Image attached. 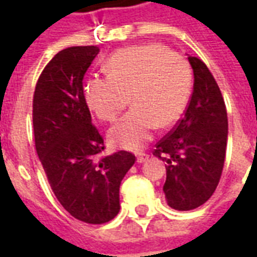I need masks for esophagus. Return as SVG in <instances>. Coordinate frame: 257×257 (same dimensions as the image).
<instances>
[{
    "label": "esophagus",
    "mask_w": 257,
    "mask_h": 257,
    "mask_svg": "<svg viewBox=\"0 0 257 257\" xmlns=\"http://www.w3.org/2000/svg\"><path fill=\"white\" fill-rule=\"evenodd\" d=\"M148 155H147V153H139V155H137V163H139V164H143V163H145V161L148 160Z\"/></svg>",
    "instance_id": "1"
}]
</instances>
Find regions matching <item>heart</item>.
Segmentation results:
<instances>
[{
	"instance_id": "1",
	"label": "heart",
	"mask_w": 257,
	"mask_h": 257,
	"mask_svg": "<svg viewBox=\"0 0 257 257\" xmlns=\"http://www.w3.org/2000/svg\"><path fill=\"white\" fill-rule=\"evenodd\" d=\"M108 76L89 78L85 101L102 121H114L129 97L133 108L109 131V141L126 151H139L159 126H171L187 109L192 88L188 61L161 44L117 50L105 62Z\"/></svg>"
}]
</instances>
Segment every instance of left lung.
<instances>
[{
    "label": "left lung",
    "mask_w": 257,
    "mask_h": 257,
    "mask_svg": "<svg viewBox=\"0 0 257 257\" xmlns=\"http://www.w3.org/2000/svg\"><path fill=\"white\" fill-rule=\"evenodd\" d=\"M193 93L183 120L156 145L153 156L165 161L167 203L191 211L213 195L223 172L228 141L227 109L215 78L201 60L188 56Z\"/></svg>",
    "instance_id": "left-lung-1"
}]
</instances>
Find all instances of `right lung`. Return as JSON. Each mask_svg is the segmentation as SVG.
<instances>
[{
	"mask_svg": "<svg viewBox=\"0 0 257 257\" xmlns=\"http://www.w3.org/2000/svg\"><path fill=\"white\" fill-rule=\"evenodd\" d=\"M100 49L70 46L42 70L33 97L36 151L52 191L80 221L102 224L120 211V184L136 157L120 151L98 159L104 140L86 105L82 80Z\"/></svg>",
	"mask_w": 257,
	"mask_h": 257,
	"instance_id": "obj_1",
	"label": "right lung"
}]
</instances>
